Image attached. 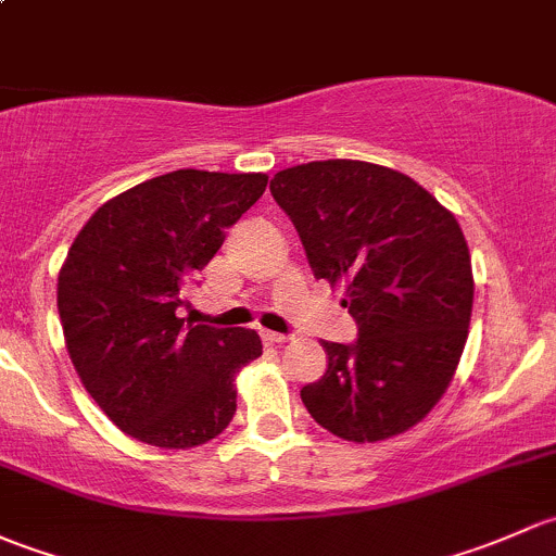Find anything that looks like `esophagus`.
<instances>
[{"label":"esophagus","mask_w":556,"mask_h":556,"mask_svg":"<svg viewBox=\"0 0 556 556\" xmlns=\"http://www.w3.org/2000/svg\"><path fill=\"white\" fill-rule=\"evenodd\" d=\"M260 334H262V340L270 342V345H278V342L289 340V334H280V331H270V329H262Z\"/></svg>","instance_id":"obj_1"}]
</instances>
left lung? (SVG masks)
<instances>
[{"instance_id": "left-lung-1", "label": "left lung", "mask_w": 556, "mask_h": 556, "mask_svg": "<svg viewBox=\"0 0 556 556\" xmlns=\"http://www.w3.org/2000/svg\"><path fill=\"white\" fill-rule=\"evenodd\" d=\"M270 192L313 276L345 286L358 326L351 345L324 342L329 364L302 404L345 442L409 431L450 388L471 324V254L455 214L409 176L364 160L278 170Z\"/></svg>"}]
</instances>
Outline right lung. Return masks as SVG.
Segmentation results:
<instances>
[{
  "label": "right lung",
  "instance_id": "add662e5",
  "mask_svg": "<svg viewBox=\"0 0 556 556\" xmlns=\"http://www.w3.org/2000/svg\"><path fill=\"white\" fill-rule=\"evenodd\" d=\"M267 187L265 174L181 168L106 200L59 273L66 351L119 431L163 450L211 442L236 415L254 329L185 326V283Z\"/></svg>",
  "mask_w": 556,
  "mask_h": 556
}]
</instances>
